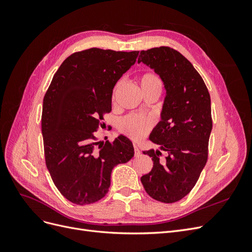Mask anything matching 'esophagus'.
<instances>
[{"label": "esophagus", "mask_w": 252, "mask_h": 252, "mask_svg": "<svg viewBox=\"0 0 252 252\" xmlns=\"http://www.w3.org/2000/svg\"><path fill=\"white\" fill-rule=\"evenodd\" d=\"M133 148H134V156H135V157H139V156L141 155V150L139 149V147L136 146L135 144L133 145Z\"/></svg>", "instance_id": "34e87169"}]
</instances>
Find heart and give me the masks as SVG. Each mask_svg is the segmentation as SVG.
<instances>
[{"label": "heart", "mask_w": 252, "mask_h": 252, "mask_svg": "<svg viewBox=\"0 0 252 252\" xmlns=\"http://www.w3.org/2000/svg\"><path fill=\"white\" fill-rule=\"evenodd\" d=\"M121 86V82L118 83L116 90ZM140 86L142 91H147L151 89L162 90V81L158 74L154 72H146L141 75ZM154 122L150 118H145L138 114H129L120 121L119 129L129 138L133 140H140L150 130Z\"/></svg>", "instance_id": "heart-1"}]
</instances>
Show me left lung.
<instances>
[{
	"instance_id": "8db88e82",
	"label": "left lung",
	"mask_w": 252,
	"mask_h": 252,
	"mask_svg": "<svg viewBox=\"0 0 252 252\" xmlns=\"http://www.w3.org/2000/svg\"><path fill=\"white\" fill-rule=\"evenodd\" d=\"M141 62L159 75L166 89L161 121L149 135L158 149L143 151L154 167L141 182L152 199L174 203L191 191L207 162L210 94L200 73L177 50L166 46L142 50ZM162 151L167 154L165 159Z\"/></svg>"
}]
</instances>
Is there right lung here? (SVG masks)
I'll use <instances>...</instances> for the list:
<instances>
[{"instance_id":"1","label":"right lung","mask_w":252,"mask_h":252,"mask_svg":"<svg viewBox=\"0 0 252 252\" xmlns=\"http://www.w3.org/2000/svg\"><path fill=\"white\" fill-rule=\"evenodd\" d=\"M139 51L90 48L68 57L43 100L42 134L47 169L59 191L77 205L97 202L108 192L111 171L134 156L132 142L120 134L96 142L94 132L111 111L112 89Z\"/></svg>"}]
</instances>
